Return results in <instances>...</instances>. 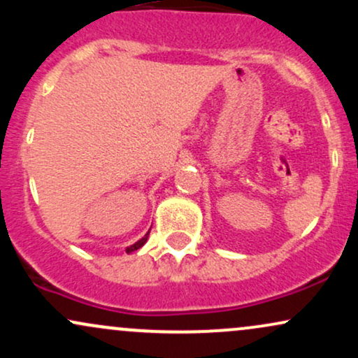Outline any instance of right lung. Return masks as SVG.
<instances>
[{
    "label": "right lung",
    "instance_id": "add662e5",
    "mask_svg": "<svg viewBox=\"0 0 358 358\" xmlns=\"http://www.w3.org/2000/svg\"><path fill=\"white\" fill-rule=\"evenodd\" d=\"M148 236H150V232H148V234H146V236H145V237H143V239H139V241L136 242V244H133V245H131V248H129V249H127V250H129V252H131V250H136V249H139V248H141V245H143V244H145V242L148 241Z\"/></svg>",
    "mask_w": 358,
    "mask_h": 358
}]
</instances>
